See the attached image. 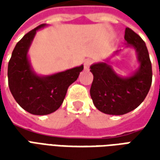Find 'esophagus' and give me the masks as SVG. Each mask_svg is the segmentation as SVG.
Segmentation results:
<instances>
[{"instance_id":"34e87169","label":"esophagus","mask_w":160,"mask_h":160,"mask_svg":"<svg viewBox=\"0 0 160 160\" xmlns=\"http://www.w3.org/2000/svg\"><path fill=\"white\" fill-rule=\"evenodd\" d=\"M90 64H91V61L90 60H87L85 63H84V70H89V67H90Z\"/></svg>"}]
</instances>
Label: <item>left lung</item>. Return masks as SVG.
Here are the masks:
<instances>
[{
    "mask_svg": "<svg viewBox=\"0 0 160 160\" xmlns=\"http://www.w3.org/2000/svg\"><path fill=\"white\" fill-rule=\"evenodd\" d=\"M125 44L136 53L138 68L127 76H122L111 66V58L123 49L112 53L100 62L91 65L93 81L91 98L98 111L108 115H123L140 105L147 97L152 85V63L146 43L129 28L125 29Z\"/></svg>",
    "mask_w": 160,
    "mask_h": 160,
    "instance_id": "obj_1",
    "label": "left lung"
}]
</instances>
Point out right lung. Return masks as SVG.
Instances as JSON below:
<instances>
[{
    "instance_id": "add662e5",
    "label": "right lung",
    "mask_w": 160,
    "mask_h": 160,
    "mask_svg": "<svg viewBox=\"0 0 160 160\" xmlns=\"http://www.w3.org/2000/svg\"><path fill=\"white\" fill-rule=\"evenodd\" d=\"M40 25L26 33L12 50L8 62V86L12 97L19 106L32 115L43 116L58 110L70 85L78 79L83 65L49 75H40L33 69L29 59L30 47Z\"/></svg>"
}]
</instances>
